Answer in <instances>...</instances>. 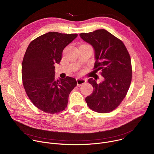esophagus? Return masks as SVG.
Masks as SVG:
<instances>
[{"label":"esophagus","mask_w":154,"mask_h":154,"mask_svg":"<svg viewBox=\"0 0 154 154\" xmlns=\"http://www.w3.org/2000/svg\"><path fill=\"white\" fill-rule=\"evenodd\" d=\"M86 80L83 79H77V86H80L84 84L86 82Z\"/></svg>","instance_id":"34e87169"}]
</instances>
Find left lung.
I'll use <instances>...</instances> for the list:
<instances>
[{"label":"left lung","mask_w":154,"mask_h":154,"mask_svg":"<svg viewBox=\"0 0 154 154\" xmlns=\"http://www.w3.org/2000/svg\"><path fill=\"white\" fill-rule=\"evenodd\" d=\"M81 38L90 44L94 50V68L100 70L103 80L97 83L90 78L93 93L85 98L92 110L100 113L112 112L125 97L132 75L131 59L121 40L104 29L82 33Z\"/></svg>","instance_id":"obj_1"}]
</instances>
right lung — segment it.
<instances>
[{
	"instance_id": "obj_1",
	"label": "right lung",
	"mask_w": 154,
	"mask_h": 154,
	"mask_svg": "<svg viewBox=\"0 0 154 154\" xmlns=\"http://www.w3.org/2000/svg\"><path fill=\"white\" fill-rule=\"evenodd\" d=\"M77 36L48 32L33 40L26 50L22 64L24 88L33 105L44 112L54 114L64 110L77 85L73 77L55 79V64L60 63L63 49Z\"/></svg>"
}]
</instances>
